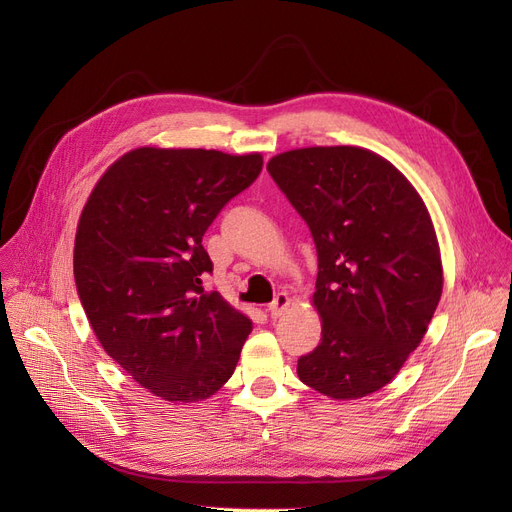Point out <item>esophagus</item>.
Returning a JSON list of instances; mask_svg holds the SVG:
<instances>
[{
	"label": "esophagus",
	"instance_id": "1",
	"mask_svg": "<svg viewBox=\"0 0 512 512\" xmlns=\"http://www.w3.org/2000/svg\"><path fill=\"white\" fill-rule=\"evenodd\" d=\"M288 305H290L288 294L286 292H278L276 297H274V301L270 303V307H267V311H270V315L276 319V317H280L288 309Z\"/></svg>",
	"mask_w": 512,
	"mask_h": 512
}]
</instances>
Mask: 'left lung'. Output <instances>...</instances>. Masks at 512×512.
<instances>
[{"mask_svg":"<svg viewBox=\"0 0 512 512\" xmlns=\"http://www.w3.org/2000/svg\"><path fill=\"white\" fill-rule=\"evenodd\" d=\"M267 172L307 222L317 249L313 305L321 342L303 384L336 400L384 388L423 340L442 297L432 218L390 161L361 147L280 153Z\"/></svg>","mask_w":512,"mask_h":512,"instance_id":"8db88e82","label":"left lung"}]
</instances>
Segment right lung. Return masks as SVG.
<instances>
[{
  "label": "right lung",
  "mask_w": 512,
  "mask_h": 512,
  "mask_svg": "<svg viewBox=\"0 0 512 512\" xmlns=\"http://www.w3.org/2000/svg\"><path fill=\"white\" fill-rule=\"evenodd\" d=\"M261 168L259 153L141 147L80 213L78 299L105 353L159 398L205 400L234 373L251 319L205 290L203 234Z\"/></svg>",
  "instance_id": "add662e5"
}]
</instances>
